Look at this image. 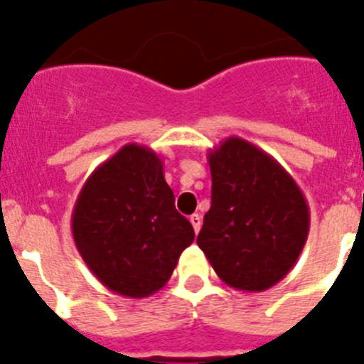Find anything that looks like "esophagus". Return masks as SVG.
Segmentation results:
<instances>
[{
  "instance_id": "34e87169",
  "label": "esophagus",
  "mask_w": 364,
  "mask_h": 364,
  "mask_svg": "<svg viewBox=\"0 0 364 364\" xmlns=\"http://www.w3.org/2000/svg\"><path fill=\"white\" fill-rule=\"evenodd\" d=\"M189 221H191V225H193V230L195 232H199L200 230V215L199 214H193V215H189Z\"/></svg>"
}]
</instances>
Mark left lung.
I'll return each mask as SVG.
<instances>
[{
    "instance_id": "8db88e82",
    "label": "left lung",
    "mask_w": 364,
    "mask_h": 364,
    "mask_svg": "<svg viewBox=\"0 0 364 364\" xmlns=\"http://www.w3.org/2000/svg\"><path fill=\"white\" fill-rule=\"evenodd\" d=\"M212 206L197 243L225 284L264 292L294 268L311 227L305 195L273 156L242 137L210 149Z\"/></svg>"
}]
</instances>
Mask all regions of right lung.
<instances>
[{
  "label": "right lung",
  "instance_id": "1",
  "mask_svg": "<svg viewBox=\"0 0 364 364\" xmlns=\"http://www.w3.org/2000/svg\"><path fill=\"white\" fill-rule=\"evenodd\" d=\"M72 236L92 275L126 297L158 292L195 240L191 223L176 212L164 161L137 143L85 180L72 210Z\"/></svg>",
  "mask_w": 364,
  "mask_h": 364
}]
</instances>
